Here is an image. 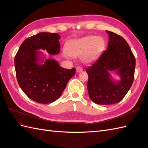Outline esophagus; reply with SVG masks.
I'll list each match as a JSON object with an SVG mask.
<instances>
[{
    "instance_id": "esophagus-1",
    "label": "esophagus",
    "mask_w": 148,
    "mask_h": 148,
    "mask_svg": "<svg viewBox=\"0 0 148 148\" xmlns=\"http://www.w3.org/2000/svg\"><path fill=\"white\" fill-rule=\"evenodd\" d=\"M82 68H80V67H77L76 68V73H79L80 72H82Z\"/></svg>"
}]
</instances>
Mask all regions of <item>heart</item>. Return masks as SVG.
Segmentation results:
<instances>
[{
	"label": "heart",
	"instance_id": "obj_1",
	"mask_svg": "<svg viewBox=\"0 0 148 148\" xmlns=\"http://www.w3.org/2000/svg\"><path fill=\"white\" fill-rule=\"evenodd\" d=\"M104 46V41L102 37L86 36L68 42L66 50H63V55L65 57L80 56L84 63H89L96 59L103 50Z\"/></svg>",
	"mask_w": 148,
	"mask_h": 148
}]
</instances>
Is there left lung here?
I'll return each instance as SVG.
<instances>
[{
	"mask_svg": "<svg viewBox=\"0 0 148 148\" xmlns=\"http://www.w3.org/2000/svg\"><path fill=\"white\" fill-rule=\"evenodd\" d=\"M109 35L107 50L87 69V90L95 103L102 105L119 103L125 96L134 80L135 58L123 38L106 31ZM114 71L120 80L114 79Z\"/></svg>",
	"mask_w": 148,
	"mask_h": 148,
	"instance_id": "obj_1",
	"label": "left lung"
}]
</instances>
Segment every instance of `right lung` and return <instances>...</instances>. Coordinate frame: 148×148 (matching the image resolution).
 Instances as JSON below:
<instances>
[{
  "instance_id": "obj_1",
  "label": "right lung",
  "mask_w": 148,
  "mask_h": 148,
  "mask_svg": "<svg viewBox=\"0 0 148 148\" xmlns=\"http://www.w3.org/2000/svg\"><path fill=\"white\" fill-rule=\"evenodd\" d=\"M60 38L57 33H38L22 43L15 57L19 85L28 97L39 103L55 101L75 74V68H63L51 58L44 60V55L39 51L46 50L50 55H58Z\"/></svg>"
}]
</instances>
